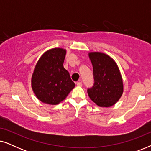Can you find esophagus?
<instances>
[{
    "label": "esophagus",
    "mask_w": 151,
    "mask_h": 151,
    "mask_svg": "<svg viewBox=\"0 0 151 151\" xmlns=\"http://www.w3.org/2000/svg\"><path fill=\"white\" fill-rule=\"evenodd\" d=\"M76 84H77L78 86H82V82H76Z\"/></svg>",
    "instance_id": "1"
}]
</instances>
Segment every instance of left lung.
Wrapping results in <instances>:
<instances>
[{
  "instance_id": "8db88e82",
  "label": "left lung",
  "mask_w": 151,
  "mask_h": 151,
  "mask_svg": "<svg viewBox=\"0 0 151 151\" xmlns=\"http://www.w3.org/2000/svg\"><path fill=\"white\" fill-rule=\"evenodd\" d=\"M88 56L93 65L94 84L87 89L88 96L99 106L115 104L123 93V82L113 58L103 53L92 52Z\"/></svg>"
}]
</instances>
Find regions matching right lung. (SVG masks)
I'll use <instances>...</instances> for the list:
<instances>
[{
    "mask_svg": "<svg viewBox=\"0 0 151 151\" xmlns=\"http://www.w3.org/2000/svg\"><path fill=\"white\" fill-rule=\"evenodd\" d=\"M66 50L54 48L38 60L32 78V87L37 98L45 104L56 105L75 87L69 73L63 67Z\"/></svg>",
    "mask_w": 151,
    "mask_h": 151,
    "instance_id": "add662e5",
    "label": "right lung"
}]
</instances>
